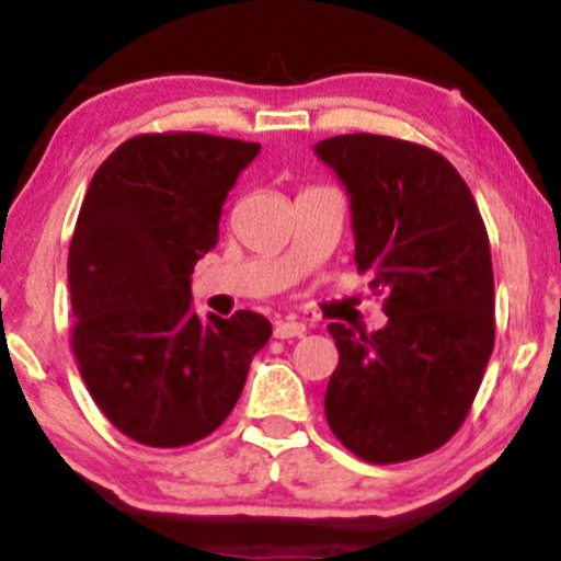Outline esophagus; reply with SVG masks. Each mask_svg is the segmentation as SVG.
<instances>
[{
    "instance_id": "1",
    "label": "esophagus",
    "mask_w": 561,
    "mask_h": 561,
    "mask_svg": "<svg viewBox=\"0 0 561 561\" xmlns=\"http://www.w3.org/2000/svg\"><path fill=\"white\" fill-rule=\"evenodd\" d=\"M273 334L278 340H294V336H302L305 334V323L302 321H294V318H283V321L275 323Z\"/></svg>"
}]
</instances>
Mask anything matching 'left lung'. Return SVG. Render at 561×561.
<instances>
[{
	"mask_svg": "<svg viewBox=\"0 0 561 561\" xmlns=\"http://www.w3.org/2000/svg\"><path fill=\"white\" fill-rule=\"evenodd\" d=\"M351 195L355 264L385 294L379 331L331 323V433L360 460L390 466L447 444L476 399L495 345L490 238L447 158L401 138L316 144Z\"/></svg>",
	"mask_w": 561,
	"mask_h": 561,
	"instance_id": "1",
	"label": "left lung"
}]
</instances>
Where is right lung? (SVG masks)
I'll return each instance as SVG.
<instances>
[{
	"label": "right lung",
	"mask_w": 561,
	"mask_h": 561,
	"mask_svg": "<svg viewBox=\"0 0 561 561\" xmlns=\"http://www.w3.org/2000/svg\"><path fill=\"white\" fill-rule=\"evenodd\" d=\"M259 144L144 134L101 162L77 216L69 291L80 375L106 420L147 447H186L227 420L264 316L192 310V270L219 243V219Z\"/></svg>",
	"instance_id": "obj_1"
}]
</instances>
